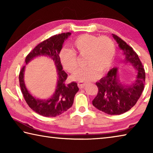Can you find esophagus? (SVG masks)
<instances>
[{"mask_svg": "<svg viewBox=\"0 0 153 153\" xmlns=\"http://www.w3.org/2000/svg\"><path fill=\"white\" fill-rule=\"evenodd\" d=\"M86 84H85V83H82V82H79L78 84H77V86H78V87L80 89H82V88H84L86 86Z\"/></svg>", "mask_w": 153, "mask_h": 153, "instance_id": "1", "label": "esophagus"}]
</instances>
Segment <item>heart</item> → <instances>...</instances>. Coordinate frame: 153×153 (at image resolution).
Returning <instances> with one entry per match:
<instances>
[{
    "instance_id": "b5f03b06",
    "label": "heart",
    "mask_w": 153,
    "mask_h": 153,
    "mask_svg": "<svg viewBox=\"0 0 153 153\" xmlns=\"http://www.w3.org/2000/svg\"><path fill=\"white\" fill-rule=\"evenodd\" d=\"M71 46L82 56H86V67L77 71L71 78L79 82H88L97 78L107 72L112 66L116 54L115 43L108 36L91 34L80 35L71 43ZM59 58L63 69L73 74L77 68L76 53L69 49L63 48L59 53Z\"/></svg>"
}]
</instances>
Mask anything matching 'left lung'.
<instances>
[{
  "mask_svg": "<svg viewBox=\"0 0 153 153\" xmlns=\"http://www.w3.org/2000/svg\"><path fill=\"white\" fill-rule=\"evenodd\" d=\"M113 36L123 51L126 61L136 68V79L133 84L123 86L117 77V69H111L107 76L96 83L98 91L92 105L108 115H120L132 108L140 97L145 84V71L133 48L117 35L113 34Z\"/></svg>",
  "mask_w": 153,
  "mask_h": 153,
  "instance_id": "1",
  "label": "left lung"
}]
</instances>
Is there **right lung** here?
Masks as SVG:
<instances>
[{
	"label": "right lung",
	"instance_id": "add662e5",
	"mask_svg": "<svg viewBox=\"0 0 153 153\" xmlns=\"http://www.w3.org/2000/svg\"><path fill=\"white\" fill-rule=\"evenodd\" d=\"M70 35V32H67L51 36L38 44L25 58V63H27L33 57L46 55L50 56L55 62L58 71V81L55 94L51 98L48 100H39L32 97L27 91L24 84L25 66L22 67L19 72L20 88L25 100L33 111L45 117H56L65 112L73 105L75 95L79 90L76 82L65 84L67 74L63 70V66L59 55L65 40Z\"/></svg>",
	"mask_w": 153,
	"mask_h": 153
}]
</instances>
